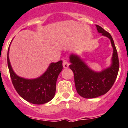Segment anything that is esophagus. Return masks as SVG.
Listing matches in <instances>:
<instances>
[{
  "label": "esophagus",
  "instance_id": "34e87169",
  "mask_svg": "<svg viewBox=\"0 0 128 128\" xmlns=\"http://www.w3.org/2000/svg\"><path fill=\"white\" fill-rule=\"evenodd\" d=\"M63 66L64 68H68L69 66V63L66 60H64L63 62Z\"/></svg>",
  "mask_w": 128,
  "mask_h": 128
}]
</instances>
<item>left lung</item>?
Segmentation results:
<instances>
[{
  "mask_svg": "<svg viewBox=\"0 0 128 128\" xmlns=\"http://www.w3.org/2000/svg\"><path fill=\"white\" fill-rule=\"evenodd\" d=\"M96 27L99 33L110 38L114 48L110 67L101 72H96L77 56L72 54L70 56L71 64L69 67L74 73L76 88L80 96L86 99L98 98L107 93L114 85L119 69L118 54L112 37L100 26L96 25Z\"/></svg>",
  "mask_w": 128,
  "mask_h": 128,
  "instance_id": "left-lung-1",
  "label": "left lung"
}]
</instances>
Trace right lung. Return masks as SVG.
<instances>
[{
  "label": "right lung",
  "instance_id": "add662e5",
  "mask_svg": "<svg viewBox=\"0 0 128 128\" xmlns=\"http://www.w3.org/2000/svg\"><path fill=\"white\" fill-rule=\"evenodd\" d=\"M10 48V47H9ZM8 65L11 81L16 91L24 99L34 104H42L53 99L56 92V85L59 74L63 69L62 60L52 63L48 69L40 78L34 80H26L14 74L8 57Z\"/></svg>",
  "mask_w": 128,
  "mask_h": 128
}]
</instances>
